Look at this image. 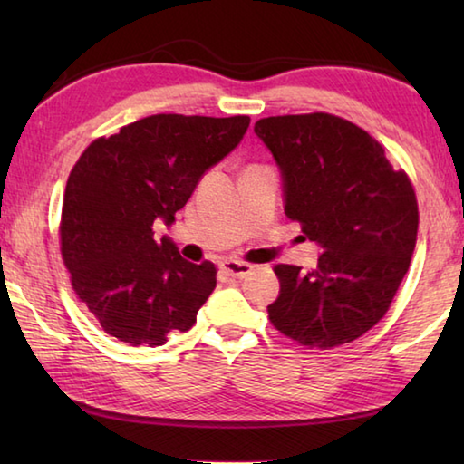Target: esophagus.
<instances>
[{"mask_svg": "<svg viewBox=\"0 0 464 464\" xmlns=\"http://www.w3.org/2000/svg\"><path fill=\"white\" fill-rule=\"evenodd\" d=\"M221 270L231 278H246L247 274H251V266L246 262H237V260H225L221 264Z\"/></svg>", "mask_w": 464, "mask_h": 464, "instance_id": "esophagus-1", "label": "esophagus"}]
</instances>
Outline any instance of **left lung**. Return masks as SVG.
Masks as SVG:
<instances>
[{"label": "left lung", "mask_w": 464, "mask_h": 464, "mask_svg": "<svg viewBox=\"0 0 464 464\" xmlns=\"http://www.w3.org/2000/svg\"><path fill=\"white\" fill-rule=\"evenodd\" d=\"M282 178L285 213L315 241L317 268L278 264L274 327L329 350L356 340L387 313L410 270L418 200L384 149L340 116L288 114L256 122Z\"/></svg>", "instance_id": "8db88e82"}]
</instances>
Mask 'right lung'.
I'll use <instances>...</instances> for the list:
<instances>
[{"instance_id":"right-lung-1","label":"right lung","mask_w":464,"mask_h":464,"mask_svg":"<svg viewBox=\"0 0 464 464\" xmlns=\"http://www.w3.org/2000/svg\"><path fill=\"white\" fill-rule=\"evenodd\" d=\"M249 116L153 114L85 149L67 179L61 254L77 296L106 334L163 345L188 332L217 286L210 262L192 264L157 223L171 227L202 176L247 132Z\"/></svg>"}]
</instances>
